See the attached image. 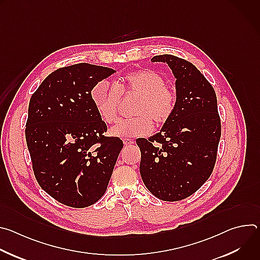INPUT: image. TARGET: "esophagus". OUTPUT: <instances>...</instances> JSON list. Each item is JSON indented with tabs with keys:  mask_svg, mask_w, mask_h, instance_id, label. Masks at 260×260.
I'll use <instances>...</instances> for the list:
<instances>
[{
	"mask_svg": "<svg viewBox=\"0 0 260 260\" xmlns=\"http://www.w3.org/2000/svg\"><path fill=\"white\" fill-rule=\"evenodd\" d=\"M122 141H123L124 146H131V145L134 144V141L132 139H128V138H124Z\"/></svg>",
	"mask_w": 260,
	"mask_h": 260,
	"instance_id": "esophagus-1",
	"label": "esophagus"
}]
</instances>
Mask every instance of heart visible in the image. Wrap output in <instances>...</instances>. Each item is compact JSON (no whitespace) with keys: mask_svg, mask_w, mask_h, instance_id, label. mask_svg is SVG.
Returning a JSON list of instances; mask_svg holds the SVG:
<instances>
[{"mask_svg":"<svg viewBox=\"0 0 260 260\" xmlns=\"http://www.w3.org/2000/svg\"><path fill=\"white\" fill-rule=\"evenodd\" d=\"M140 95L131 119H121L110 134L118 138H137L153 131V121L157 124L167 122L176 107V95L167 87L166 79L152 70H139L126 74L117 82L111 84L101 80L91 89V100L103 121L112 123L117 118L121 94Z\"/></svg>","mask_w":260,"mask_h":260,"instance_id":"1","label":"heart"}]
</instances>
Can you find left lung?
<instances>
[{"label":"left lung","mask_w":260,"mask_h":260,"mask_svg":"<svg viewBox=\"0 0 260 260\" xmlns=\"http://www.w3.org/2000/svg\"><path fill=\"white\" fill-rule=\"evenodd\" d=\"M167 62L176 79V107L159 133L138 139L140 174L147 189L161 201L176 202L194 193L215 166L221 123L214 88L191 62L171 54Z\"/></svg>","instance_id":"left-lung-1"}]
</instances>
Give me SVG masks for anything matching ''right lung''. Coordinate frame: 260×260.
Listing matches in <instances>:
<instances>
[{"label": "right lung", "instance_id": "1", "mask_svg": "<svg viewBox=\"0 0 260 260\" xmlns=\"http://www.w3.org/2000/svg\"><path fill=\"white\" fill-rule=\"evenodd\" d=\"M114 72L87 62L61 68L29 100L25 139L36 179L66 206L85 208L104 196L123 147L104 137L107 125L90 95Z\"/></svg>", "mask_w": 260, "mask_h": 260}]
</instances>
